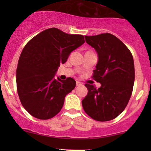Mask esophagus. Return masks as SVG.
<instances>
[{
    "label": "esophagus",
    "instance_id": "34e87169",
    "mask_svg": "<svg viewBox=\"0 0 151 151\" xmlns=\"http://www.w3.org/2000/svg\"><path fill=\"white\" fill-rule=\"evenodd\" d=\"M76 85H77V86H81V83L80 82V81H76Z\"/></svg>",
    "mask_w": 151,
    "mask_h": 151
}]
</instances>
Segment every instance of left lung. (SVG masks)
<instances>
[{"mask_svg": "<svg viewBox=\"0 0 151 151\" xmlns=\"http://www.w3.org/2000/svg\"><path fill=\"white\" fill-rule=\"evenodd\" d=\"M84 37L98 53L97 65L91 77L101 86L96 89L85 84L88 93L81 101L83 109L94 120L111 121L125 109L132 94L135 80L132 54L112 34Z\"/></svg>", "mask_w": 151, "mask_h": 151, "instance_id": "obj_1", "label": "left lung"}]
</instances>
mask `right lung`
<instances>
[{"label": "right lung", "mask_w": 151, "mask_h": 151, "mask_svg": "<svg viewBox=\"0 0 151 151\" xmlns=\"http://www.w3.org/2000/svg\"><path fill=\"white\" fill-rule=\"evenodd\" d=\"M83 43L81 35L52 27L37 34L24 47L16 70L17 91L22 106L32 116L46 120L61 111L76 81L71 77L55 79V72Z\"/></svg>", "instance_id": "1"}]
</instances>
